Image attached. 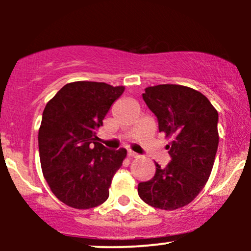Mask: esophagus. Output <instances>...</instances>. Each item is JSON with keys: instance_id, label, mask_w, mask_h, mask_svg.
Segmentation results:
<instances>
[{"instance_id": "obj_1", "label": "esophagus", "mask_w": 251, "mask_h": 251, "mask_svg": "<svg viewBox=\"0 0 251 251\" xmlns=\"http://www.w3.org/2000/svg\"><path fill=\"white\" fill-rule=\"evenodd\" d=\"M127 155H128L129 158H137V157H139V154L135 153V152H133V151H128V152H127Z\"/></svg>"}]
</instances>
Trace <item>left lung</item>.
Instances as JSON below:
<instances>
[{
    "mask_svg": "<svg viewBox=\"0 0 251 251\" xmlns=\"http://www.w3.org/2000/svg\"><path fill=\"white\" fill-rule=\"evenodd\" d=\"M143 99L157 117L159 132L171 138L165 168L155 163L152 179L138 184L149 205L176 210L188 205L208 181L218 148V113L208 98L180 85L145 88Z\"/></svg>",
    "mask_w": 251,
    "mask_h": 251,
    "instance_id": "8db88e82",
    "label": "left lung"
}]
</instances>
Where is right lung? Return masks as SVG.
Instances as JSON below:
<instances>
[{
	"instance_id": "right-lung-1",
	"label": "right lung",
	"mask_w": 251,
	"mask_h": 251,
	"mask_svg": "<svg viewBox=\"0 0 251 251\" xmlns=\"http://www.w3.org/2000/svg\"><path fill=\"white\" fill-rule=\"evenodd\" d=\"M124 89L105 82H71L46 105L39 129L40 162L51 192L66 205L91 209L108 198L126 150L98 143L97 129Z\"/></svg>"
}]
</instances>
